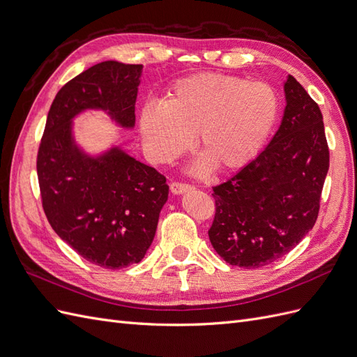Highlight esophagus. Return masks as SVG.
<instances>
[{"instance_id":"1","label":"esophagus","mask_w":357,"mask_h":357,"mask_svg":"<svg viewBox=\"0 0 357 357\" xmlns=\"http://www.w3.org/2000/svg\"><path fill=\"white\" fill-rule=\"evenodd\" d=\"M169 189L171 192L174 193V195H180V193L183 192H188V190H192L193 188L190 185H188V183H180V181H172L169 185Z\"/></svg>"}]
</instances>
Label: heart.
I'll return each mask as SVG.
<instances>
[{"label":"heart","mask_w":357,"mask_h":357,"mask_svg":"<svg viewBox=\"0 0 357 357\" xmlns=\"http://www.w3.org/2000/svg\"><path fill=\"white\" fill-rule=\"evenodd\" d=\"M280 112L266 82L202 73L172 86L167 101H150L139 119L146 153L167 164L192 146L219 171L243 168L261 152Z\"/></svg>","instance_id":"obj_1"}]
</instances>
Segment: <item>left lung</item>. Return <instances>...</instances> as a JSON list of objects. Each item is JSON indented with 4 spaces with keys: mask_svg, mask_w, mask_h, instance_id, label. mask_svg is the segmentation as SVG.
I'll return each mask as SVG.
<instances>
[{
    "mask_svg": "<svg viewBox=\"0 0 357 357\" xmlns=\"http://www.w3.org/2000/svg\"><path fill=\"white\" fill-rule=\"evenodd\" d=\"M282 125L265 150L213 188L208 229L229 265L259 268L287 255L314 226L329 169V147L317 102L289 74Z\"/></svg>",
    "mask_w": 357,
    "mask_h": 357,
    "instance_id": "8db88e82",
    "label": "left lung"
}]
</instances>
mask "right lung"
Masks as SVG:
<instances>
[{
  "mask_svg": "<svg viewBox=\"0 0 357 357\" xmlns=\"http://www.w3.org/2000/svg\"><path fill=\"white\" fill-rule=\"evenodd\" d=\"M142 70L139 63L105 61L63 84L37 153L41 204L53 231L86 261L109 269L144 257L168 199L167 178L117 147L100 158L83 155L71 121L86 109H101L132 128Z\"/></svg>",
  "mask_w": 357,
  "mask_h": 357,
  "instance_id": "add662e5",
  "label": "right lung"
}]
</instances>
